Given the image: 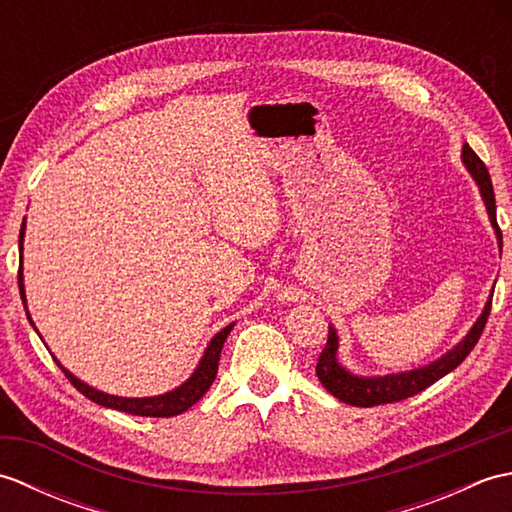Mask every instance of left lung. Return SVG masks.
I'll list each match as a JSON object with an SVG mask.
<instances>
[{
  "label": "left lung",
  "instance_id": "1",
  "mask_svg": "<svg viewBox=\"0 0 512 512\" xmlns=\"http://www.w3.org/2000/svg\"><path fill=\"white\" fill-rule=\"evenodd\" d=\"M462 162L466 171L473 176L477 187H480V195L488 211V220H491L495 228L499 253H502V231H499L497 226L495 193H493L491 176H488V169L466 143L462 147ZM491 301H493V295L488 297L482 314L473 323V328L466 332L464 339L458 345H453V350L442 354L438 361L422 365L418 369H409V372L385 374V376H358L350 372V369L339 361V334H336L334 325H330L328 343H325L317 363V376L321 380V385L328 389L334 398H339L347 402V405H354V407H374V405H385V402H398L409 396H416L422 389H427L429 385L436 383V380H440L442 376L453 372V369L471 354L475 343L480 341V336L484 332L488 314H491Z\"/></svg>",
  "mask_w": 512,
  "mask_h": 512
}]
</instances>
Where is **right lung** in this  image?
Returning <instances> with one entry per match:
<instances>
[{
	"mask_svg": "<svg viewBox=\"0 0 512 512\" xmlns=\"http://www.w3.org/2000/svg\"><path fill=\"white\" fill-rule=\"evenodd\" d=\"M24 235H26V220L21 224V231H19V253H21V262H19V295L21 301H24V308L26 314L30 319V312L26 306V290H24ZM32 323V319H30ZM35 325V323H32ZM233 325H226L224 330L217 332L211 343L206 345V350L200 358L198 367L193 369V374L184 380V383L176 389L167 391V394H160V396H147V398H123V396H112V394H105V391H99L90 387L88 383H83L81 378H76L70 369H65L57 358V365L63 369V374L70 378V383L81 391L85 398L94 400L96 405L107 407V409H118V411H125V413H134V416H149V418H171V416H178V413L187 411L189 407H193L195 402H198L209 387L213 385L215 374H217V363H220V354H222V347L226 336L231 334ZM37 330V328H35Z\"/></svg>",
	"mask_w": 512,
	"mask_h": 512,
	"instance_id": "1",
	"label": "right lung"
}]
</instances>
